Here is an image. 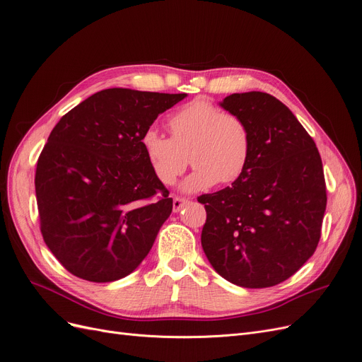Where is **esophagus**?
<instances>
[{
    "label": "esophagus",
    "mask_w": 362,
    "mask_h": 362,
    "mask_svg": "<svg viewBox=\"0 0 362 362\" xmlns=\"http://www.w3.org/2000/svg\"><path fill=\"white\" fill-rule=\"evenodd\" d=\"M186 202H187V199H185V198H182V197H176V198L173 199V211H175V213H179Z\"/></svg>",
    "instance_id": "34e87169"
}]
</instances>
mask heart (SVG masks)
I'll return each instance as SVG.
<instances>
[{"label":"heart","instance_id":"heart-1","mask_svg":"<svg viewBox=\"0 0 362 362\" xmlns=\"http://www.w3.org/2000/svg\"><path fill=\"white\" fill-rule=\"evenodd\" d=\"M171 138L156 127L141 136L144 156L154 176L164 185L175 183L191 163L194 171L182 182L185 192H201L240 179L251 160L252 139L246 123L223 112L211 101L197 98L168 119Z\"/></svg>","mask_w":362,"mask_h":362}]
</instances>
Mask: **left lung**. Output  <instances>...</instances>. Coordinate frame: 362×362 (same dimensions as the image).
Returning a JSON list of instances; mask_svg holds the SVG:
<instances>
[{
	"label": "left lung",
	"instance_id": "8db88e82",
	"mask_svg": "<svg viewBox=\"0 0 362 362\" xmlns=\"http://www.w3.org/2000/svg\"><path fill=\"white\" fill-rule=\"evenodd\" d=\"M220 107L248 126L252 152L240 179L198 198L206 211L202 250L236 286H276L318 245L327 204L321 157L293 112L270 93H232Z\"/></svg>",
	"mask_w": 362,
	"mask_h": 362
}]
</instances>
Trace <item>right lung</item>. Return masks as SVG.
I'll return each mask as SVG.
<instances>
[{
	"label": "right lung",
	"instance_id": "add662e5",
	"mask_svg": "<svg viewBox=\"0 0 362 362\" xmlns=\"http://www.w3.org/2000/svg\"><path fill=\"white\" fill-rule=\"evenodd\" d=\"M183 98L186 93L104 89L52 129L37 160L35 191L44 240L71 274L95 283L119 280L151 251L173 199L152 173L141 136Z\"/></svg>",
	"mask_w": 362,
	"mask_h": 362
}]
</instances>
